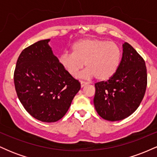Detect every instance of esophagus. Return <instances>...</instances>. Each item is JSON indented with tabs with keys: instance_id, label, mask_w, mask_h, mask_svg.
<instances>
[{
	"instance_id": "34e87169",
	"label": "esophagus",
	"mask_w": 157,
	"mask_h": 157,
	"mask_svg": "<svg viewBox=\"0 0 157 157\" xmlns=\"http://www.w3.org/2000/svg\"><path fill=\"white\" fill-rule=\"evenodd\" d=\"M88 84V82H85V81H80V86H81V87H83V86H86V85Z\"/></svg>"
}]
</instances>
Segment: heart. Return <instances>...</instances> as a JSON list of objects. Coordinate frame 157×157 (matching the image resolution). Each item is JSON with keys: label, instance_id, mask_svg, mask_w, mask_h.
I'll list each match as a JSON object with an SVG mask.
<instances>
[{"label": "heart", "instance_id": "1", "mask_svg": "<svg viewBox=\"0 0 157 157\" xmlns=\"http://www.w3.org/2000/svg\"><path fill=\"white\" fill-rule=\"evenodd\" d=\"M72 53L60 55V63L71 76H77L84 65L87 67L80 77L107 80L117 71L121 49L116 43L101 39H82L73 44Z\"/></svg>", "mask_w": 157, "mask_h": 157}]
</instances>
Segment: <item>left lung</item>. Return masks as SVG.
<instances>
[{
    "label": "left lung",
    "mask_w": 157,
    "mask_h": 157,
    "mask_svg": "<svg viewBox=\"0 0 157 157\" xmlns=\"http://www.w3.org/2000/svg\"><path fill=\"white\" fill-rule=\"evenodd\" d=\"M117 71L107 81L95 83L94 104L102 119L118 121L137 109L147 87V68L144 59L130 44L122 45Z\"/></svg>",
    "instance_id": "1"
}]
</instances>
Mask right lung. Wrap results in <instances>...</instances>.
Returning <instances> with one entry per match:
<instances>
[{
  "mask_svg": "<svg viewBox=\"0 0 157 157\" xmlns=\"http://www.w3.org/2000/svg\"><path fill=\"white\" fill-rule=\"evenodd\" d=\"M49 40H42L24 48L14 72L19 100L31 116L44 122L60 120L80 89L79 80L53 55Z\"/></svg>",
  "mask_w": 157,
  "mask_h": 157,
  "instance_id": "1",
  "label": "right lung"
}]
</instances>
